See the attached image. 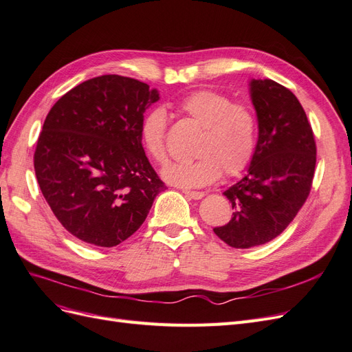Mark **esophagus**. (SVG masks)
<instances>
[{
    "mask_svg": "<svg viewBox=\"0 0 352 352\" xmlns=\"http://www.w3.org/2000/svg\"><path fill=\"white\" fill-rule=\"evenodd\" d=\"M182 192H184L186 197L192 198V199H201L202 197H204V192H198V190H189V189H184Z\"/></svg>",
    "mask_w": 352,
    "mask_h": 352,
    "instance_id": "esophagus-1",
    "label": "esophagus"
}]
</instances>
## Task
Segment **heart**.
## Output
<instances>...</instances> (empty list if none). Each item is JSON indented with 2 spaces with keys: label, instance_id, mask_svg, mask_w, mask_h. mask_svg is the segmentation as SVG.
Returning a JSON list of instances; mask_svg holds the SVG:
<instances>
[{
  "label": "heart",
  "instance_id": "heart-1",
  "mask_svg": "<svg viewBox=\"0 0 352 352\" xmlns=\"http://www.w3.org/2000/svg\"><path fill=\"white\" fill-rule=\"evenodd\" d=\"M179 110L202 127L190 162L170 163L162 170L166 182L179 188H201L221 175L236 176L248 167L257 148L258 122L245 102H233L229 95L214 89H198L177 102ZM144 150L155 163L167 162L166 114L162 109L148 111L141 123Z\"/></svg>",
  "mask_w": 352,
  "mask_h": 352
}]
</instances>
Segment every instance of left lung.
<instances>
[{
    "label": "left lung",
    "instance_id": "left-lung-1",
    "mask_svg": "<svg viewBox=\"0 0 352 352\" xmlns=\"http://www.w3.org/2000/svg\"><path fill=\"white\" fill-rule=\"evenodd\" d=\"M250 94L258 120V141L250 167L225 190L232 220L214 228L233 248L267 243L289 226L310 194L316 141L302 105L272 79H252Z\"/></svg>",
    "mask_w": 352,
    "mask_h": 352
}]
</instances>
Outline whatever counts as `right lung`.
Here are the masks:
<instances>
[{"mask_svg": "<svg viewBox=\"0 0 352 352\" xmlns=\"http://www.w3.org/2000/svg\"><path fill=\"white\" fill-rule=\"evenodd\" d=\"M157 89L119 74L82 82L52 105L34 166L41 192L69 233L110 248L141 228L164 184L141 141Z\"/></svg>", "mask_w": 352, "mask_h": 352, "instance_id": "obj_1", "label": "right lung"}]
</instances>
